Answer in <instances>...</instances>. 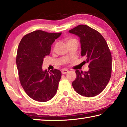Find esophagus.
I'll return each mask as SVG.
<instances>
[{"label":"esophagus","instance_id":"obj_1","mask_svg":"<svg viewBox=\"0 0 127 127\" xmlns=\"http://www.w3.org/2000/svg\"><path fill=\"white\" fill-rule=\"evenodd\" d=\"M68 72V70L67 69H63L62 70V73L63 74H65L66 73H67Z\"/></svg>","mask_w":127,"mask_h":127}]
</instances>
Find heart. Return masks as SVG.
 Instances as JSON below:
<instances>
[{"mask_svg":"<svg viewBox=\"0 0 127 127\" xmlns=\"http://www.w3.org/2000/svg\"><path fill=\"white\" fill-rule=\"evenodd\" d=\"M73 41H77V40L76 39H74V38H69L67 40V44H69V43L72 42H73Z\"/></svg>","mask_w":127,"mask_h":127,"instance_id":"1","label":"heart"}]
</instances>
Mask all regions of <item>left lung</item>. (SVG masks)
<instances>
[{"instance_id":"1","label":"left lung","mask_w":127,"mask_h":127,"mask_svg":"<svg viewBox=\"0 0 127 127\" xmlns=\"http://www.w3.org/2000/svg\"><path fill=\"white\" fill-rule=\"evenodd\" d=\"M80 38L81 56L86 58L89 70H77L72 86L77 93L85 97L100 94L109 83L111 73V54L106 41L96 30L80 25L69 31Z\"/></svg>"}]
</instances>
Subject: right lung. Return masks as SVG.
I'll return each instance as SVG.
<instances>
[{
    "instance_id": "obj_1",
    "label": "right lung",
    "mask_w": 127,
    "mask_h": 127,
    "mask_svg": "<svg viewBox=\"0 0 127 127\" xmlns=\"http://www.w3.org/2000/svg\"><path fill=\"white\" fill-rule=\"evenodd\" d=\"M61 34L37 30L23 36L19 44L16 64L21 84L27 95L37 101H48L57 93L61 72L43 70L42 65Z\"/></svg>"
}]
</instances>
